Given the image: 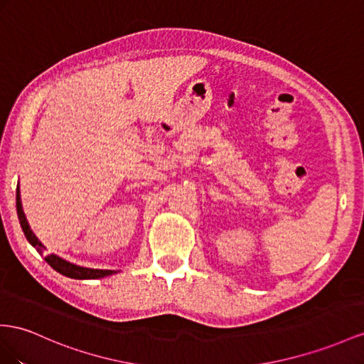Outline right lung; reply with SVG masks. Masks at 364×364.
<instances>
[{
    "mask_svg": "<svg viewBox=\"0 0 364 364\" xmlns=\"http://www.w3.org/2000/svg\"><path fill=\"white\" fill-rule=\"evenodd\" d=\"M16 212H18V220H20V225L21 229L24 232V235L27 238L29 243L36 247L38 252H41L43 249H46L41 243L40 240L36 238V235L31 230L29 223L26 220V215L23 212V206H21V195H20V188H16ZM48 264H50V267H53L55 271L60 272L64 277H69V278H75V279H95V278H102V277H107V275H114L117 274V271H107V269H89V267H81L77 266L73 263L66 262V259L60 258L58 255L50 254L44 258Z\"/></svg>",
    "mask_w": 364,
    "mask_h": 364,
    "instance_id": "1",
    "label": "right lung"
}]
</instances>
